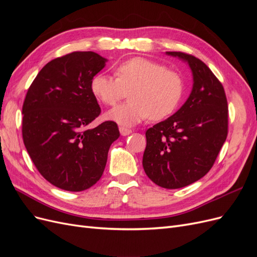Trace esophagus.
<instances>
[{
    "label": "esophagus",
    "mask_w": 257,
    "mask_h": 257,
    "mask_svg": "<svg viewBox=\"0 0 257 257\" xmlns=\"http://www.w3.org/2000/svg\"><path fill=\"white\" fill-rule=\"evenodd\" d=\"M119 131H120V134L122 136H126V135H130L132 133V130H130L127 127H124V126H120Z\"/></svg>",
    "instance_id": "1"
}]
</instances>
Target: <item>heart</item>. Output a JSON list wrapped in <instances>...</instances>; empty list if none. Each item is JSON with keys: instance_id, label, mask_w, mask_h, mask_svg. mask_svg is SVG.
Masks as SVG:
<instances>
[{"instance_id": "b5f03b06", "label": "heart", "mask_w": 257, "mask_h": 257, "mask_svg": "<svg viewBox=\"0 0 257 257\" xmlns=\"http://www.w3.org/2000/svg\"><path fill=\"white\" fill-rule=\"evenodd\" d=\"M115 76L96 74L91 90L105 105L115 106L130 92L131 99L108 112V118L123 125H134L147 118L158 121L172 114L184 93L183 76L158 61L134 57L115 67Z\"/></svg>"}]
</instances>
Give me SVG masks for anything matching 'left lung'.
I'll use <instances>...</instances> for the list:
<instances>
[{
	"mask_svg": "<svg viewBox=\"0 0 257 257\" xmlns=\"http://www.w3.org/2000/svg\"><path fill=\"white\" fill-rule=\"evenodd\" d=\"M167 54L189 63L193 89L176 113L146 132L143 166L161 188L180 189L203 178L217 158L228 133V106L222 83L192 54Z\"/></svg>",
	"mask_w": 257,
	"mask_h": 257,
	"instance_id": "1",
	"label": "left lung"
}]
</instances>
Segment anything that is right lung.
Returning <instances> with one entry per match:
<instances>
[{"label":"right lung","mask_w":257,"mask_h":257,"mask_svg":"<svg viewBox=\"0 0 257 257\" xmlns=\"http://www.w3.org/2000/svg\"><path fill=\"white\" fill-rule=\"evenodd\" d=\"M105 62L92 51L67 53L48 62L27 92L23 144L40 174L59 189L80 192L94 185L120 136L113 121L85 128L100 113L91 80Z\"/></svg>","instance_id":"add662e5"}]
</instances>
